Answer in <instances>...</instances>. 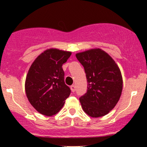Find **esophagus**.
Returning <instances> with one entry per match:
<instances>
[{"label":"esophagus","mask_w":147,"mask_h":147,"mask_svg":"<svg viewBox=\"0 0 147 147\" xmlns=\"http://www.w3.org/2000/svg\"><path fill=\"white\" fill-rule=\"evenodd\" d=\"M70 89H71L72 92H75V90H76V87L75 85H72L71 86H70Z\"/></svg>","instance_id":"obj_1"}]
</instances>
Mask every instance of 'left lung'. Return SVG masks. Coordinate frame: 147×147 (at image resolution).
<instances>
[{
  "instance_id": "1",
  "label": "left lung",
  "mask_w": 147,
  "mask_h": 147,
  "mask_svg": "<svg viewBox=\"0 0 147 147\" xmlns=\"http://www.w3.org/2000/svg\"><path fill=\"white\" fill-rule=\"evenodd\" d=\"M76 57L84 66L88 82L86 93L79 98L82 109L92 117L106 115L122 94L123 81L119 67L99 48L79 52Z\"/></svg>"
}]
</instances>
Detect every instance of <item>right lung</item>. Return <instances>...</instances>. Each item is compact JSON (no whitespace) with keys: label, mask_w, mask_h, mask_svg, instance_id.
<instances>
[{"label":"right lung","mask_w":147,"mask_h":147,"mask_svg":"<svg viewBox=\"0 0 147 147\" xmlns=\"http://www.w3.org/2000/svg\"><path fill=\"white\" fill-rule=\"evenodd\" d=\"M71 52L56 48L45 50L34 61L25 84L27 97L38 113L46 116L57 114L70 94L64 82L62 65Z\"/></svg>","instance_id":"right-lung-1"}]
</instances>
